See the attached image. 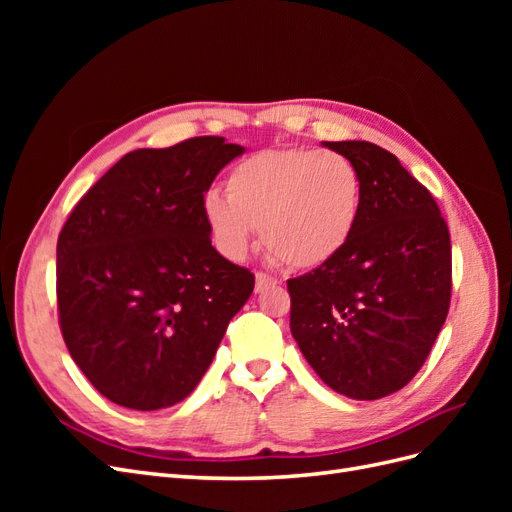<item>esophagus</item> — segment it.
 I'll return each mask as SVG.
<instances>
[{
    "label": "esophagus",
    "mask_w": 512,
    "mask_h": 512,
    "mask_svg": "<svg viewBox=\"0 0 512 512\" xmlns=\"http://www.w3.org/2000/svg\"><path fill=\"white\" fill-rule=\"evenodd\" d=\"M275 284H277L275 277H271V275H267V273H262V271L256 273V292H262L265 288L275 286Z\"/></svg>",
    "instance_id": "34e87169"
}]
</instances>
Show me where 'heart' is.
Masks as SVG:
<instances>
[{
	"instance_id": "1",
	"label": "heart",
	"mask_w": 512,
	"mask_h": 512,
	"mask_svg": "<svg viewBox=\"0 0 512 512\" xmlns=\"http://www.w3.org/2000/svg\"><path fill=\"white\" fill-rule=\"evenodd\" d=\"M226 193L209 192L203 218L220 254L241 260L262 228L267 252L288 269H320L359 226L363 179L344 153L262 149L228 170Z\"/></svg>"
}]
</instances>
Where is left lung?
Wrapping results in <instances>:
<instances>
[{"mask_svg":"<svg viewBox=\"0 0 512 512\" xmlns=\"http://www.w3.org/2000/svg\"><path fill=\"white\" fill-rule=\"evenodd\" d=\"M363 179L359 226L329 265L288 280L290 331L322 382L350 399L418 374L451 305V235L425 185L367 141L324 143Z\"/></svg>","mask_w":512,"mask_h":512,"instance_id":"left-lung-1","label":"left lung"}]
</instances>
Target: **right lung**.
<instances>
[{
  "label": "right lung",
  "instance_id": "obj_1",
  "mask_svg": "<svg viewBox=\"0 0 512 512\" xmlns=\"http://www.w3.org/2000/svg\"><path fill=\"white\" fill-rule=\"evenodd\" d=\"M243 151L222 136L130 151L61 228V335L74 363L113 404H179L250 299L254 273L215 250L203 218L215 175Z\"/></svg>",
  "mask_w": 512,
  "mask_h": 512
}]
</instances>
